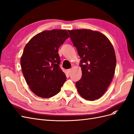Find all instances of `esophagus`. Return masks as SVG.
Here are the masks:
<instances>
[{
	"instance_id": "34e87169",
	"label": "esophagus",
	"mask_w": 134,
	"mask_h": 134,
	"mask_svg": "<svg viewBox=\"0 0 134 134\" xmlns=\"http://www.w3.org/2000/svg\"><path fill=\"white\" fill-rule=\"evenodd\" d=\"M71 69H67V72H68V73H70V72H71Z\"/></svg>"
}]
</instances>
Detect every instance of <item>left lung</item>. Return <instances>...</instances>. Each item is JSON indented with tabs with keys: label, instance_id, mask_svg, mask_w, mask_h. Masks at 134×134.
Returning a JSON list of instances; mask_svg holds the SVG:
<instances>
[{
	"label": "left lung",
	"instance_id": "1",
	"mask_svg": "<svg viewBox=\"0 0 134 134\" xmlns=\"http://www.w3.org/2000/svg\"><path fill=\"white\" fill-rule=\"evenodd\" d=\"M80 61L82 76L75 83L83 98L94 100L102 97L115 74L116 59L114 48L106 36L98 31L68 30Z\"/></svg>",
	"mask_w": 134,
	"mask_h": 134
}]
</instances>
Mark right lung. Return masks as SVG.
Segmentation results:
<instances>
[{
	"instance_id": "1",
	"label": "right lung",
	"mask_w": 134,
	"mask_h": 134,
	"mask_svg": "<svg viewBox=\"0 0 134 134\" xmlns=\"http://www.w3.org/2000/svg\"><path fill=\"white\" fill-rule=\"evenodd\" d=\"M69 37L65 30L44 31L35 35L21 58L23 74L29 88L41 98L57 94L66 77L60 68L59 48Z\"/></svg>"
}]
</instances>
